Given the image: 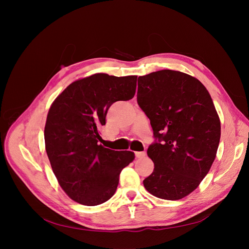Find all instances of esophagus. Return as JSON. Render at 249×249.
Returning a JSON list of instances; mask_svg holds the SVG:
<instances>
[{
    "mask_svg": "<svg viewBox=\"0 0 249 249\" xmlns=\"http://www.w3.org/2000/svg\"><path fill=\"white\" fill-rule=\"evenodd\" d=\"M146 153L145 152H135V156H136V158H143L145 157Z\"/></svg>",
    "mask_w": 249,
    "mask_h": 249,
    "instance_id": "esophagus-1",
    "label": "esophagus"
}]
</instances>
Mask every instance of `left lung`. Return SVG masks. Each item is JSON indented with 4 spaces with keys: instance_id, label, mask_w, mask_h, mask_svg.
I'll list each match as a JSON object with an SVG mask.
<instances>
[{
    "instance_id": "obj_1",
    "label": "left lung",
    "mask_w": 249,
    "mask_h": 249,
    "mask_svg": "<svg viewBox=\"0 0 249 249\" xmlns=\"http://www.w3.org/2000/svg\"><path fill=\"white\" fill-rule=\"evenodd\" d=\"M137 102L157 139L147 148L155 168L143 185L156 197L183 198L207 176L219 145L212 97L196 78L164 70L138 78Z\"/></svg>"
}]
</instances>
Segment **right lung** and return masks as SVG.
I'll use <instances>...</instances> for the list:
<instances>
[{
	"mask_svg": "<svg viewBox=\"0 0 249 249\" xmlns=\"http://www.w3.org/2000/svg\"><path fill=\"white\" fill-rule=\"evenodd\" d=\"M137 76L107 73L72 82L49 110L44 142L53 172L69 196L81 205L97 206L115 193L119 175L134 159L130 150L99 144L108 109L136 92Z\"/></svg>",
	"mask_w": 249,
	"mask_h": 249,
	"instance_id": "add662e5",
	"label": "right lung"
}]
</instances>
